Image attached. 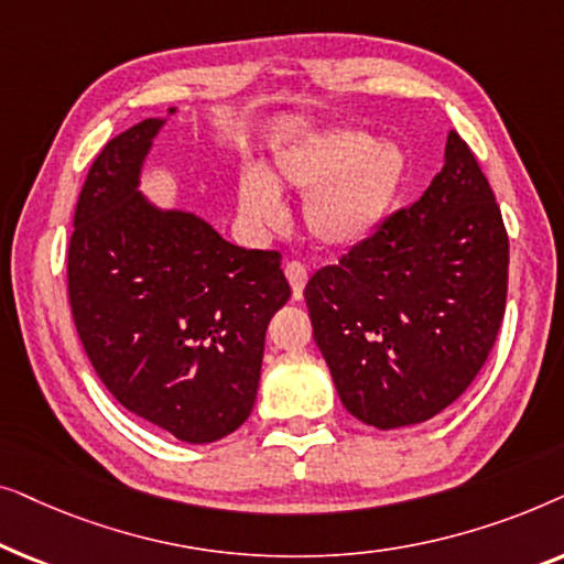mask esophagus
Segmentation results:
<instances>
[{"label":"esophagus","mask_w":564,"mask_h":564,"mask_svg":"<svg viewBox=\"0 0 564 564\" xmlns=\"http://www.w3.org/2000/svg\"><path fill=\"white\" fill-rule=\"evenodd\" d=\"M284 276L290 280L292 297L303 300V290L307 284V267L300 264V261H288V264H284Z\"/></svg>","instance_id":"1"}]
</instances>
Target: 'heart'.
Wrapping results in <instances>:
<instances>
[{
	"label": "heart",
	"instance_id": "obj_1",
	"mask_svg": "<svg viewBox=\"0 0 564 564\" xmlns=\"http://www.w3.org/2000/svg\"><path fill=\"white\" fill-rule=\"evenodd\" d=\"M405 161L392 143L351 128H334L284 145L272 174L246 172L238 207L257 228H276L284 218L280 189L307 195L305 226L330 249L367 241L382 226L403 182Z\"/></svg>",
	"mask_w": 564,
	"mask_h": 564
}]
</instances>
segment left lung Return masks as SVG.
<instances>
[{
  "label": "left lung",
  "instance_id": "left-lung-1",
  "mask_svg": "<svg viewBox=\"0 0 564 564\" xmlns=\"http://www.w3.org/2000/svg\"><path fill=\"white\" fill-rule=\"evenodd\" d=\"M419 203L305 284L313 338L354 419L400 429L442 413L480 372L506 313L508 234L459 133Z\"/></svg>",
  "mask_w": 564,
  "mask_h": 564
}]
</instances>
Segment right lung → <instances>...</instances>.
I'll list each match as a JSON object with an SVG mask.
<instances>
[{
	"instance_id": "right-lung-1",
	"label": "right lung",
	"mask_w": 564,
	"mask_h": 564,
	"mask_svg": "<svg viewBox=\"0 0 564 564\" xmlns=\"http://www.w3.org/2000/svg\"><path fill=\"white\" fill-rule=\"evenodd\" d=\"M164 122L128 128L91 164L68 243V303L120 405L180 442L210 444L249 419L267 326L290 284L280 251L228 243L197 215L159 210L138 192Z\"/></svg>"
}]
</instances>
